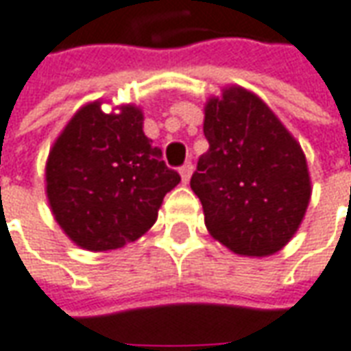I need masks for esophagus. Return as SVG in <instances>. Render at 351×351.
I'll return each instance as SVG.
<instances>
[{
	"instance_id": "34e87169",
	"label": "esophagus",
	"mask_w": 351,
	"mask_h": 351,
	"mask_svg": "<svg viewBox=\"0 0 351 351\" xmlns=\"http://www.w3.org/2000/svg\"><path fill=\"white\" fill-rule=\"evenodd\" d=\"M193 170H195V168H193V164H191V162H185V164L181 166L180 173H181V181H183V183H189L191 176H193Z\"/></svg>"
}]
</instances>
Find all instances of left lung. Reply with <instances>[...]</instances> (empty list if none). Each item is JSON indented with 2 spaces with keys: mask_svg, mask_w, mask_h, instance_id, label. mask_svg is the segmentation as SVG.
I'll return each mask as SVG.
<instances>
[{
  "mask_svg": "<svg viewBox=\"0 0 351 351\" xmlns=\"http://www.w3.org/2000/svg\"><path fill=\"white\" fill-rule=\"evenodd\" d=\"M210 149L191 178L210 235L231 252L263 258L298 231L311 199L300 143L269 106L241 86L204 105Z\"/></svg>",
  "mask_w": 351,
  "mask_h": 351,
  "instance_id": "1",
  "label": "left lung"
}]
</instances>
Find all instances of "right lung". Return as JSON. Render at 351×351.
Returning a JSON list of instances; mask_svg holds the SVG:
<instances>
[{"mask_svg": "<svg viewBox=\"0 0 351 351\" xmlns=\"http://www.w3.org/2000/svg\"><path fill=\"white\" fill-rule=\"evenodd\" d=\"M103 101L76 110L51 147L45 195L74 245L91 252L122 248L156 221L166 193L181 181L143 132V110Z\"/></svg>", "mask_w": 351, "mask_h": 351, "instance_id": "right-lung-1", "label": "right lung"}]
</instances>
